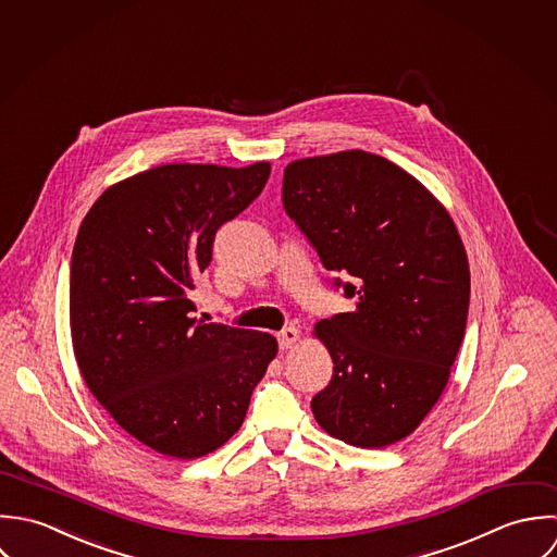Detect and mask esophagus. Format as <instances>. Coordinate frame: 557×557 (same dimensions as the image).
<instances>
[{
	"mask_svg": "<svg viewBox=\"0 0 557 557\" xmlns=\"http://www.w3.org/2000/svg\"><path fill=\"white\" fill-rule=\"evenodd\" d=\"M277 339H280V348L282 350L293 348L299 342V330L297 327H286L282 334L277 335Z\"/></svg>",
	"mask_w": 557,
	"mask_h": 557,
	"instance_id": "esophagus-1",
	"label": "esophagus"
}]
</instances>
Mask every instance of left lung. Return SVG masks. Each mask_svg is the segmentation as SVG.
<instances>
[{"instance_id": "1", "label": "left lung", "mask_w": 557, "mask_h": 557, "mask_svg": "<svg viewBox=\"0 0 557 557\" xmlns=\"http://www.w3.org/2000/svg\"><path fill=\"white\" fill-rule=\"evenodd\" d=\"M282 202L355 308L317 323L334 376L312 413L335 440L387 447L444 394L465 337L469 262L444 205L409 172L366 150L286 165ZM339 284V280H335Z\"/></svg>"}]
</instances>
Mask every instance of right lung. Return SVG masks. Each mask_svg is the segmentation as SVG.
<instances>
[{
    "label": "right lung",
    "instance_id": "1",
    "mask_svg": "<svg viewBox=\"0 0 557 557\" xmlns=\"http://www.w3.org/2000/svg\"><path fill=\"white\" fill-rule=\"evenodd\" d=\"M269 172V161L157 165L113 183L79 225L69 308L79 372L115 424L163 456L220 449L277 355L271 334L191 317L218 227Z\"/></svg>",
    "mask_w": 557,
    "mask_h": 557
}]
</instances>
